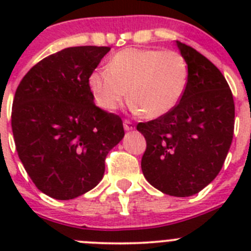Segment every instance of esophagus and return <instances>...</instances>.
I'll return each instance as SVG.
<instances>
[{
	"instance_id": "esophagus-1",
	"label": "esophagus",
	"mask_w": 251,
	"mask_h": 251,
	"mask_svg": "<svg viewBox=\"0 0 251 251\" xmlns=\"http://www.w3.org/2000/svg\"><path fill=\"white\" fill-rule=\"evenodd\" d=\"M123 126H124V129L127 130V132H129V130H133V129H134V124H133L132 122H130V121H127V119H126V121H124Z\"/></svg>"
}]
</instances>
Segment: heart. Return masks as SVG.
Returning a JSON list of instances; mask_svg holds the SVG:
<instances>
[{"mask_svg":"<svg viewBox=\"0 0 251 251\" xmlns=\"http://www.w3.org/2000/svg\"><path fill=\"white\" fill-rule=\"evenodd\" d=\"M188 83V66L174 50L124 49L112 56L106 69H95L88 86L97 105L112 112L124 98L133 112L156 119L179 103Z\"/></svg>","mask_w":251,"mask_h":251,"instance_id":"heart-1","label":"heart"}]
</instances>
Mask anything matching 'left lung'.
<instances>
[{"instance_id": "1", "label": "left lung", "mask_w": 251, "mask_h": 251, "mask_svg": "<svg viewBox=\"0 0 251 251\" xmlns=\"http://www.w3.org/2000/svg\"><path fill=\"white\" fill-rule=\"evenodd\" d=\"M176 45L188 66L185 94L170 113L137 129L147 142L141 162L146 179L163 194L187 197L220 172L232 142L235 105L220 70L191 46Z\"/></svg>"}]
</instances>
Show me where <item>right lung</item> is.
I'll return each instance as SVG.
<instances>
[{
  "instance_id": "obj_1",
  "label": "right lung",
  "mask_w": 251,
  "mask_h": 251,
  "mask_svg": "<svg viewBox=\"0 0 251 251\" xmlns=\"http://www.w3.org/2000/svg\"><path fill=\"white\" fill-rule=\"evenodd\" d=\"M110 48H66L43 59L17 86L12 133L40 191L72 200L98 185L105 157L124 137L122 119L94 104L88 76Z\"/></svg>"
}]
</instances>
